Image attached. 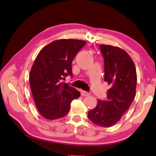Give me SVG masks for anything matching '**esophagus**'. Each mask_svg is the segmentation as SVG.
Wrapping results in <instances>:
<instances>
[{
    "mask_svg": "<svg viewBox=\"0 0 156 156\" xmlns=\"http://www.w3.org/2000/svg\"><path fill=\"white\" fill-rule=\"evenodd\" d=\"M80 93H81V95H82V96H89V95H90V94L88 93L87 91H83V90H82V91H80Z\"/></svg>",
    "mask_w": 156,
    "mask_h": 156,
    "instance_id": "esophagus-1",
    "label": "esophagus"
}]
</instances>
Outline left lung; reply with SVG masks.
Here are the masks:
<instances>
[{"instance_id": "8db88e82", "label": "left lung", "mask_w": 156, "mask_h": 156, "mask_svg": "<svg viewBox=\"0 0 156 156\" xmlns=\"http://www.w3.org/2000/svg\"><path fill=\"white\" fill-rule=\"evenodd\" d=\"M100 49L104 58L105 81L110 88L107 100H98L88 118L97 125L109 127L130 107L136 96L137 74L136 66L125 50L107 44H100Z\"/></svg>"}]
</instances>
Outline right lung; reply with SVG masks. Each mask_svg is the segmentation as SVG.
Segmentation results:
<instances>
[{"label":"right lung","mask_w":156,"mask_h":156,"mask_svg":"<svg viewBox=\"0 0 156 156\" xmlns=\"http://www.w3.org/2000/svg\"><path fill=\"white\" fill-rule=\"evenodd\" d=\"M85 44L76 39L54 41L36 56L30 71V83L37 109L46 119L64 117L72 100L80 97V92L62 80L72 76V62Z\"/></svg>","instance_id":"add662e5"}]
</instances>
